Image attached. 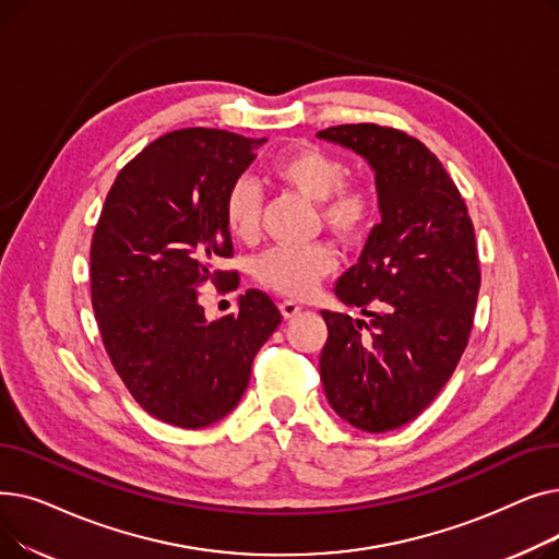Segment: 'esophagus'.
<instances>
[{
  "label": "esophagus",
  "instance_id": "1",
  "mask_svg": "<svg viewBox=\"0 0 559 559\" xmlns=\"http://www.w3.org/2000/svg\"><path fill=\"white\" fill-rule=\"evenodd\" d=\"M278 308H281V314H283L285 319H292V317H297V314L301 312V306L295 304V301H283Z\"/></svg>",
  "mask_w": 559,
  "mask_h": 559
}]
</instances>
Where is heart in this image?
Here are the masks:
<instances>
[{"mask_svg": "<svg viewBox=\"0 0 559 559\" xmlns=\"http://www.w3.org/2000/svg\"><path fill=\"white\" fill-rule=\"evenodd\" d=\"M276 183L317 201V215L340 240H360L373 222L376 197L369 186L344 179L346 165L317 144H297L270 165ZM262 197L253 181L238 179L226 190L222 217L226 230L240 242H253L260 233ZM337 267V253L329 242L274 247L253 262L255 281L283 297L304 299Z\"/></svg>", "mask_w": 559, "mask_h": 559, "instance_id": "b5f03b06", "label": "heart"}]
</instances>
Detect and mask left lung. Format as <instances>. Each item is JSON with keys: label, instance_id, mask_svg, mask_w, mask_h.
<instances>
[{"label": "left lung", "instance_id": "1", "mask_svg": "<svg viewBox=\"0 0 559 559\" xmlns=\"http://www.w3.org/2000/svg\"><path fill=\"white\" fill-rule=\"evenodd\" d=\"M317 135L369 163L380 209L360 260L335 285L369 321L321 310V383L344 421L385 432L417 419L464 354L480 289L476 233L451 176L417 138L378 124Z\"/></svg>", "mask_w": 559, "mask_h": 559}]
</instances>
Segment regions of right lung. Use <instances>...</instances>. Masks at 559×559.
<instances>
[{"label": "right lung", "instance_id": "right-lung-1", "mask_svg": "<svg viewBox=\"0 0 559 559\" xmlns=\"http://www.w3.org/2000/svg\"><path fill=\"white\" fill-rule=\"evenodd\" d=\"M262 142L201 127L160 135L117 174L93 235V310L106 354L140 407L169 426L197 430L226 417L281 324L260 289L217 321L205 319L197 292L209 281L240 283L215 270L233 255L222 203Z\"/></svg>", "mask_w": 559, "mask_h": 559}]
</instances>
